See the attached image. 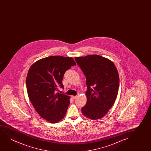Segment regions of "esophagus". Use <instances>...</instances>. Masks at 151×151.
<instances>
[{
	"instance_id": "obj_1",
	"label": "esophagus",
	"mask_w": 151,
	"mask_h": 151,
	"mask_svg": "<svg viewBox=\"0 0 151 151\" xmlns=\"http://www.w3.org/2000/svg\"><path fill=\"white\" fill-rule=\"evenodd\" d=\"M77 97V96H72V98L73 99H76Z\"/></svg>"
}]
</instances>
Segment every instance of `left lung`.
Listing matches in <instances>:
<instances>
[{
	"label": "left lung",
	"instance_id": "obj_1",
	"mask_svg": "<svg viewBox=\"0 0 151 151\" xmlns=\"http://www.w3.org/2000/svg\"><path fill=\"white\" fill-rule=\"evenodd\" d=\"M75 60L86 77V105L83 114L91 120L100 119L116 101L119 76L114 62L97 55L75 57Z\"/></svg>",
	"mask_w": 151,
	"mask_h": 151
}]
</instances>
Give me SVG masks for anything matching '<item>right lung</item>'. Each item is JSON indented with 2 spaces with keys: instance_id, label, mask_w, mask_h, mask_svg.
<instances>
[{
  "instance_id": "obj_1",
  "label": "right lung",
  "mask_w": 151,
  "mask_h": 151,
  "mask_svg": "<svg viewBox=\"0 0 151 151\" xmlns=\"http://www.w3.org/2000/svg\"><path fill=\"white\" fill-rule=\"evenodd\" d=\"M74 65L72 57L53 56L37 60L29 68L26 81L29 100L40 116L51 123L65 116L70 97L57 91L63 88L64 73Z\"/></svg>"
}]
</instances>
